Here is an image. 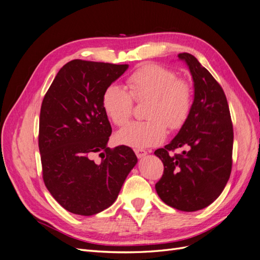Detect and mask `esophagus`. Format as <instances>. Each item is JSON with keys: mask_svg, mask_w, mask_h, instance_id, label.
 Here are the masks:
<instances>
[{"mask_svg": "<svg viewBox=\"0 0 260 260\" xmlns=\"http://www.w3.org/2000/svg\"><path fill=\"white\" fill-rule=\"evenodd\" d=\"M135 153H136L138 158H144V157L147 155V152L144 151V149H142V148L135 149Z\"/></svg>", "mask_w": 260, "mask_h": 260, "instance_id": "1", "label": "esophagus"}]
</instances>
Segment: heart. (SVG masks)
<instances>
[{
    "instance_id": "b5f03b06",
    "label": "heart",
    "mask_w": 260,
    "mask_h": 260,
    "mask_svg": "<svg viewBox=\"0 0 260 260\" xmlns=\"http://www.w3.org/2000/svg\"><path fill=\"white\" fill-rule=\"evenodd\" d=\"M129 92L119 85L106 88L102 98L105 114L116 125L129 120L133 100L148 102L147 121H133L117 132L120 144L144 148L161 143L167 136L166 123L178 129L185 121L192 105V90L185 80L178 79L172 70L159 65H146L128 78Z\"/></svg>"
}]
</instances>
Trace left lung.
I'll list each match as a JSON object with an SVG mask.
<instances>
[{
  "instance_id": "8db88e82",
  "label": "left lung",
  "mask_w": 260,
  "mask_h": 260,
  "mask_svg": "<svg viewBox=\"0 0 260 260\" xmlns=\"http://www.w3.org/2000/svg\"><path fill=\"white\" fill-rule=\"evenodd\" d=\"M178 57L190 70L194 99L178 135L154 153L165 167L155 188L168 206L196 211L216 201L230 178L233 127L225 94L215 78L193 55ZM181 147L186 148L182 154H170Z\"/></svg>"
}]
</instances>
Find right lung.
<instances>
[{
  "instance_id": "obj_1",
  "label": "right lung",
  "mask_w": 260,
  "mask_h": 260,
  "mask_svg": "<svg viewBox=\"0 0 260 260\" xmlns=\"http://www.w3.org/2000/svg\"><path fill=\"white\" fill-rule=\"evenodd\" d=\"M129 65L74 59L43 99L39 125L45 186L61 207L92 216L112 206L138 162L129 146H107L112 127L102 98ZM100 152L101 161L91 156Z\"/></svg>"
}]
</instances>
